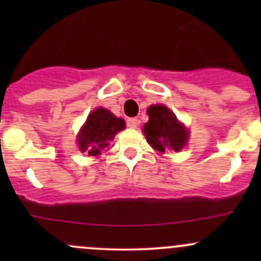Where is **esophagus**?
Returning a JSON list of instances; mask_svg holds the SVG:
<instances>
[{"instance_id": "34e87169", "label": "esophagus", "mask_w": 261, "mask_h": 261, "mask_svg": "<svg viewBox=\"0 0 261 261\" xmlns=\"http://www.w3.org/2000/svg\"><path fill=\"white\" fill-rule=\"evenodd\" d=\"M126 125H127L130 128H136L139 125V120L135 117L127 118V120H126Z\"/></svg>"}]
</instances>
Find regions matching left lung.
Returning a JSON list of instances; mask_svg holds the SVG:
<instances>
[{
  "mask_svg": "<svg viewBox=\"0 0 261 261\" xmlns=\"http://www.w3.org/2000/svg\"><path fill=\"white\" fill-rule=\"evenodd\" d=\"M149 121L144 125L146 140L160 152L170 149L179 151L188 140V133L168 107L163 105L150 106L147 110Z\"/></svg>",
  "mask_w": 261,
  "mask_h": 261,
  "instance_id": "1",
  "label": "left lung"
}]
</instances>
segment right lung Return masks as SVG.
<instances>
[{"label":"right lung","instance_id":"add662e5","mask_svg":"<svg viewBox=\"0 0 261 261\" xmlns=\"http://www.w3.org/2000/svg\"><path fill=\"white\" fill-rule=\"evenodd\" d=\"M123 128L125 121L122 118H117L109 110L99 107L88 116L78 135L80 150L89 156H97L105 147L110 145V141L116 134Z\"/></svg>","mask_w":261,"mask_h":261}]
</instances>
